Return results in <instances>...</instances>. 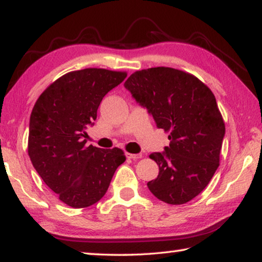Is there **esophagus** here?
<instances>
[{"label": "esophagus", "instance_id": "1", "mask_svg": "<svg viewBox=\"0 0 262 262\" xmlns=\"http://www.w3.org/2000/svg\"><path fill=\"white\" fill-rule=\"evenodd\" d=\"M126 156L128 159H132V160H139L142 157V154H126Z\"/></svg>", "mask_w": 262, "mask_h": 262}]
</instances>
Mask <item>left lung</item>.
I'll list each match as a JSON object with an SVG mask.
<instances>
[{"mask_svg":"<svg viewBox=\"0 0 262 262\" xmlns=\"http://www.w3.org/2000/svg\"><path fill=\"white\" fill-rule=\"evenodd\" d=\"M124 87L169 133V147L149 156L160 172L148 189L168 204L190 202L219 167L225 123L213 93L192 74L163 66L136 71Z\"/></svg>","mask_w":262,"mask_h":262,"instance_id":"left-lung-1","label":"left lung"}]
</instances>
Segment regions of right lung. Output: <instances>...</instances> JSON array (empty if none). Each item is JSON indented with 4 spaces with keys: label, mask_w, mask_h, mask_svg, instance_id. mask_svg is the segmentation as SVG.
I'll return each instance as SVG.
<instances>
[{
    "label": "right lung",
    "mask_w": 262,
    "mask_h": 262,
    "mask_svg": "<svg viewBox=\"0 0 262 262\" xmlns=\"http://www.w3.org/2000/svg\"><path fill=\"white\" fill-rule=\"evenodd\" d=\"M126 72L85 69L64 74L36 101L29 123L32 165L58 198L80 209L105 196L116 168L126 161L119 148L87 147L102 98L121 84Z\"/></svg>",
    "instance_id": "obj_1"
}]
</instances>
